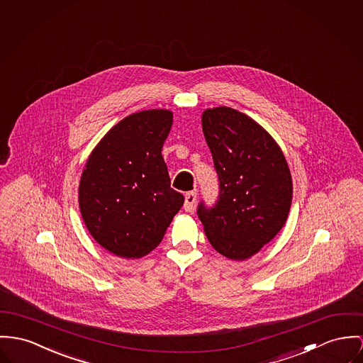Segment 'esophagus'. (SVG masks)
<instances>
[{
    "label": "esophagus",
    "mask_w": 363,
    "mask_h": 363,
    "mask_svg": "<svg viewBox=\"0 0 363 363\" xmlns=\"http://www.w3.org/2000/svg\"><path fill=\"white\" fill-rule=\"evenodd\" d=\"M196 199H197V192H196V191L188 192V194L185 195V204H184V207H185L186 211H192V210H194Z\"/></svg>",
    "instance_id": "obj_1"
}]
</instances>
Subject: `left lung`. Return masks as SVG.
Listing matches in <instances>:
<instances>
[{
  "mask_svg": "<svg viewBox=\"0 0 363 363\" xmlns=\"http://www.w3.org/2000/svg\"><path fill=\"white\" fill-rule=\"evenodd\" d=\"M201 125L220 195L213 207L200 201L197 216L216 250L243 261L269 243L286 223L291 174L278 143L249 116L220 106L203 112Z\"/></svg>",
  "mask_w": 363,
  "mask_h": 363,
  "instance_id": "8db88e82",
  "label": "left lung"
}]
</instances>
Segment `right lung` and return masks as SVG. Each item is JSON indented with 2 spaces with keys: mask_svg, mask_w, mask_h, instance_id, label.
<instances>
[{
  "mask_svg": "<svg viewBox=\"0 0 363 363\" xmlns=\"http://www.w3.org/2000/svg\"><path fill=\"white\" fill-rule=\"evenodd\" d=\"M172 113H134L89 155L79 188L84 223L92 238L123 258H140L163 239L184 195L171 188L163 143Z\"/></svg>",
  "mask_w": 363,
  "mask_h": 363,
  "instance_id": "add662e5",
  "label": "right lung"
}]
</instances>
